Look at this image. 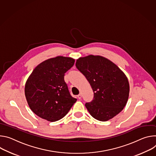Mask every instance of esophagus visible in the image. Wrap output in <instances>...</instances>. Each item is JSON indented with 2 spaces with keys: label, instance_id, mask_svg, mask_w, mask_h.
<instances>
[{
  "label": "esophagus",
  "instance_id": "obj_1",
  "mask_svg": "<svg viewBox=\"0 0 156 156\" xmlns=\"http://www.w3.org/2000/svg\"><path fill=\"white\" fill-rule=\"evenodd\" d=\"M77 98H79V99H80L81 98H82V95L80 94H79L78 95H77Z\"/></svg>",
  "mask_w": 156,
  "mask_h": 156
}]
</instances>
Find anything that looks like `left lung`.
I'll use <instances>...</instances> for the list:
<instances>
[{
    "mask_svg": "<svg viewBox=\"0 0 156 156\" xmlns=\"http://www.w3.org/2000/svg\"><path fill=\"white\" fill-rule=\"evenodd\" d=\"M76 66L94 93L92 101L85 105L92 117L106 122L123 110L128 100L129 84L115 63L101 56L89 55L77 59Z\"/></svg>",
    "mask_w": 156,
    "mask_h": 156,
    "instance_id": "8db88e82",
    "label": "left lung"
}]
</instances>
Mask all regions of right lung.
Instances as JSON below:
<instances>
[{"instance_id": "right-lung-1", "label": "right lung", "mask_w": 156, "mask_h": 156, "mask_svg": "<svg viewBox=\"0 0 156 156\" xmlns=\"http://www.w3.org/2000/svg\"><path fill=\"white\" fill-rule=\"evenodd\" d=\"M74 62L72 58L57 56L34 69L25 87L27 103L34 113L51 122L67 115L77 99L69 92L64 74Z\"/></svg>"}]
</instances>
